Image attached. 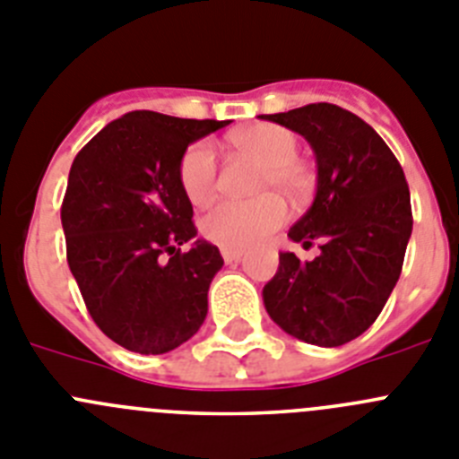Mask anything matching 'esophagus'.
Returning a JSON list of instances; mask_svg holds the SVG:
<instances>
[{
  "mask_svg": "<svg viewBox=\"0 0 459 459\" xmlns=\"http://www.w3.org/2000/svg\"><path fill=\"white\" fill-rule=\"evenodd\" d=\"M221 255H224L226 263H238V260H242V251L239 249H221Z\"/></svg>",
  "mask_w": 459,
  "mask_h": 459,
  "instance_id": "esophagus-1",
  "label": "esophagus"
}]
</instances>
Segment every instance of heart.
I'll list each match as a JSON object with an SVG mask.
<instances>
[{
    "instance_id": "b5f03b06",
    "label": "heart",
    "mask_w": 459,
    "mask_h": 459,
    "mask_svg": "<svg viewBox=\"0 0 459 459\" xmlns=\"http://www.w3.org/2000/svg\"><path fill=\"white\" fill-rule=\"evenodd\" d=\"M230 143L238 152L260 162L254 192L263 194L254 201H221L204 214L201 230L210 242L224 249H251L281 229L286 221V205L307 204L316 189V176L307 162L297 158L299 139L288 127L258 123L235 132ZM178 180L189 204L204 205L217 189V158L208 142H196L183 152Z\"/></svg>"
}]
</instances>
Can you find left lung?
Masks as SVG:
<instances>
[{"label": "left lung", "mask_w": 459, "mask_h": 459, "mask_svg": "<svg viewBox=\"0 0 459 459\" xmlns=\"http://www.w3.org/2000/svg\"><path fill=\"white\" fill-rule=\"evenodd\" d=\"M260 118L301 134L316 152V199L288 238L307 249L320 242L308 263L279 254L263 301L286 333L338 348L377 320L398 283L414 224L410 187L391 148L352 111L316 102Z\"/></svg>", "instance_id": "8db88e82"}]
</instances>
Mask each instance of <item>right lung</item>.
<instances>
[{"label": "right lung", "instance_id": "obj_1", "mask_svg": "<svg viewBox=\"0 0 459 459\" xmlns=\"http://www.w3.org/2000/svg\"><path fill=\"white\" fill-rule=\"evenodd\" d=\"M230 121L130 111L73 160L61 204L68 267L100 332L121 348L164 354L199 332L220 249L196 239L178 180L187 146Z\"/></svg>", "mask_w": 459, "mask_h": 459}]
</instances>
